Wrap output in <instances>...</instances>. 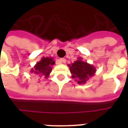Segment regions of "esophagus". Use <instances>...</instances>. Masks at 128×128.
Returning a JSON list of instances; mask_svg holds the SVG:
<instances>
[{"mask_svg":"<svg viewBox=\"0 0 128 128\" xmlns=\"http://www.w3.org/2000/svg\"><path fill=\"white\" fill-rule=\"evenodd\" d=\"M66 61V60L65 58H62L60 60V63H61V64H62V63H65Z\"/></svg>","mask_w":128,"mask_h":128,"instance_id":"34e87169","label":"esophagus"}]
</instances>
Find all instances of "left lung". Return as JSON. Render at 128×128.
<instances>
[{"mask_svg": "<svg viewBox=\"0 0 128 128\" xmlns=\"http://www.w3.org/2000/svg\"><path fill=\"white\" fill-rule=\"evenodd\" d=\"M68 66L69 67L72 78L79 84H85L96 72L95 67L83 61L80 57L73 63L68 64Z\"/></svg>", "mask_w": 128, "mask_h": 128, "instance_id": "1", "label": "left lung"}]
</instances>
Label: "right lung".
Wrapping results in <instances>:
<instances>
[{"label": "right lung", "instance_id": "obj_1", "mask_svg": "<svg viewBox=\"0 0 128 128\" xmlns=\"http://www.w3.org/2000/svg\"><path fill=\"white\" fill-rule=\"evenodd\" d=\"M53 64H55V61L53 58L43 57L40 61L37 62L34 68L30 70V72L37 77H44L47 79L50 72L52 71V66Z\"/></svg>", "mask_w": 128, "mask_h": 128}]
</instances>
